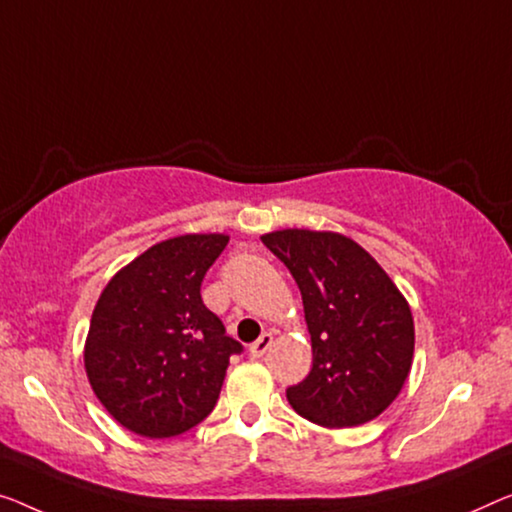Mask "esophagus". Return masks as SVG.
Wrapping results in <instances>:
<instances>
[{
	"label": "esophagus",
	"mask_w": 512,
	"mask_h": 512,
	"mask_svg": "<svg viewBox=\"0 0 512 512\" xmlns=\"http://www.w3.org/2000/svg\"><path fill=\"white\" fill-rule=\"evenodd\" d=\"M271 342H273V335L271 333H262V335H259V340L250 345V356L262 358L266 354V349L271 347Z\"/></svg>",
	"instance_id": "1"
}]
</instances>
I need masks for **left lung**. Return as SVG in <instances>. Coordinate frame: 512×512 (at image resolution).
Instances as JSON below:
<instances>
[{
    "label": "left lung",
    "mask_w": 512,
    "mask_h": 512,
    "mask_svg": "<svg viewBox=\"0 0 512 512\" xmlns=\"http://www.w3.org/2000/svg\"><path fill=\"white\" fill-rule=\"evenodd\" d=\"M262 243L301 289L312 370L287 388L294 411L322 427L377 418L402 391L414 361L409 303L349 236L280 230Z\"/></svg>",
    "instance_id": "left-lung-1"
}]
</instances>
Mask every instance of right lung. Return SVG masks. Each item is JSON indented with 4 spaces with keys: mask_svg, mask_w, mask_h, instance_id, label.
Instances as JSON below:
<instances>
[{
    "mask_svg": "<svg viewBox=\"0 0 512 512\" xmlns=\"http://www.w3.org/2000/svg\"><path fill=\"white\" fill-rule=\"evenodd\" d=\"M230 236L183 234L124 266L98 299L85 370L114 421L140 437L190 430L216 407L243 347L204 305L200 287Z\"/></svg>",
    "mask_w": 512,
    "mask_h": 512,
    "instance_id": "1",
    "label": "right lung"
}]
</instances>
